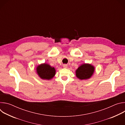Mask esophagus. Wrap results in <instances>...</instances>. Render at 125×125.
Instances as JSON below:
<instances>
[{
  "instance_id": "esophagus-1",
  "label": "esophagus",
  "mask_w": 125,
  "mask_h": 125,
  "mask_svg": "<svg viewBox=\"0 0 125 125\" xmlns=\"http://www.w3.org/2000/svg\"><path fill=\"white\" fill-rule=\"evenodd\" d=\"M67 67H68V65L67 64H64L63 65V67L64 68H67Z\"/></svg>"
}]
</instances>
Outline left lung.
<instances>
[{"label": "left lung", "mask_w": 125, "mask_h": 125, "mask_svg": "<svg viewBox=\"0 0 125 125\" xmlns=\"http://www.w3.org/2000/svg\"><path fill=\"white\" fill-rule=\"evenodd\" d=\"M94 71L93 66L88 64H84L80 66L76 71V76L81 80L90 78Z\"/></svg>", "instance_id": "1"}]
</instances>
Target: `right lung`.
I'll use <instances>...</instances> for the list:
<instances>
[{
    "instance_id": "right-lung-1",
    "label": "right lung",
    "mask_w": 125,
    "mask_h": 125,
    "mask_svg": "<svg viewBox=\"0 0 125 125\" xmlns=\"http://www.w3.org/2000/svg\"><path fill=\"white\" fill-rule=\"evenodd\" d=\"M37 73L42 79L50 80L54 76L55 70L54 67H51L47 64L39 65L37 68Z\"/></svg>"
}]
</instances>
